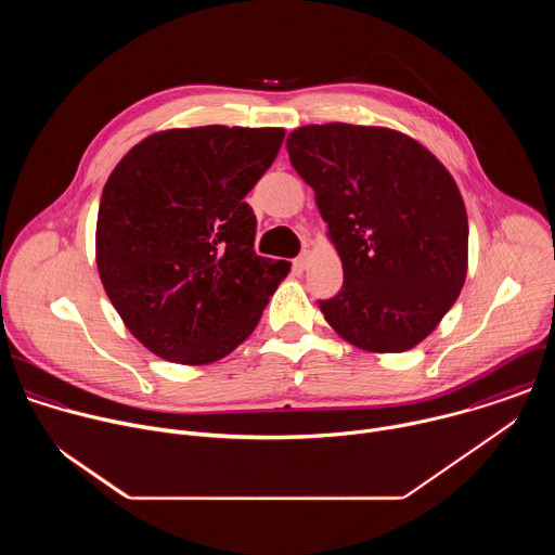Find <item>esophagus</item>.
Wrapping results in <instances>:
<instances>
[{"label": "esophagus", "mask_w": 555, "mask_h": 555, "mask_svg": "<svg viewBox=\"0 0 555 555\" xmlns=\"http://www.w3.org/2000/svg\"><path fill=\"white\" fill-rule=\"evenodd\" d=\"M309 266V253H302L298 259H294V268L296 270H305Z\"/></svg>", "instance_id": "esophagus-1"}]
</instances>
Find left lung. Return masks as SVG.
I'll use <instances>...</instances> for the list:
<instances>
[{
    "instance_id": "obj_1",
    "label": "left lung",
    "mask_w": 555,
    "mask_h": 555,
    "mask_svg": "<svg viewBox=\"0 0 555 555\" xmlns=\"http://www.w3.org/2000/svg\"><path fill=\"white\" fill-rule=\"evenodd\" d=\"M287 153L343 261V289L319 300L325 321L371 353L417 347L467 274V212L448 169L402 131L347 122L294 129Z\"/></svg>"
}]
</instances>
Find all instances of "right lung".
<instances>
[{
    "label": "right lung",
    "instance_id": "add662e5",
    "mask_svg": "<svg viewBox=\"0 0 555 555\" xmlns=\"http://www.w3.org/2000/svg\"><path fill=\"white\" fill-rule=\"evenodd\" d=\"M283 135L281 127L167 129L112 171L96 266L122 323L151 353L210 364L259 325L289 263L255 255L257 217L244 197Z\"/></svg>",
    "mask_w": 555,
    "mask_h": 555
}]
</instances>
